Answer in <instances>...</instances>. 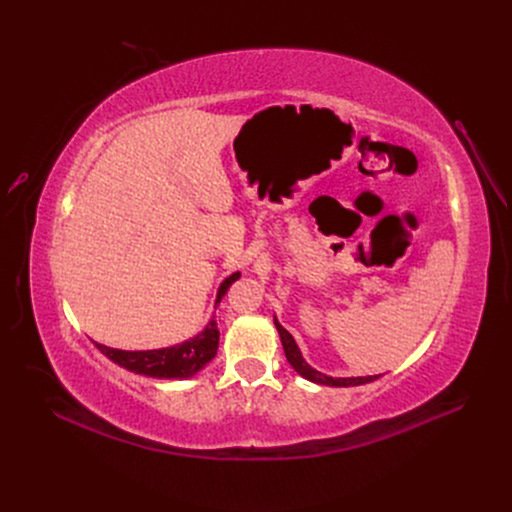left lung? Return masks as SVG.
Returning a JSON list of instances; mask_svg holds the SVG:
<instances>
[{"instance_id": "1", "label": "left lung", "mask_w": 512, "mask_h": 512, "mask_svg": "<svg viewBox=\"0 0 512 512\" xmlns=\"http://www.w3.org/2000/svg\"><path fill=\"white\" fill-rule=\"evenodd\" d=\"M275 327L279 331V337H281V344H283V350H285V356H287V362L294 367L304 379L312 381V383H319V385H331V387H350V385H362V383H369V381H375L379 375H369V377H329V375H323L316 369H312L310 364L302 358V352L296 344V339L291 337L289 331H285L279 321L275 319Z\"/></svg>"}]
</instances>
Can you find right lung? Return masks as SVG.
<instances>
[{"label": "right lung", "instance_id": "1", "mask_svg": "<svg viewBox=\"0 0 512 512\" xmlns=\"http://www.w3.org/2000/svg\"><path fill=\"white\" fill-rule=\"evenodd\" d=\"M239 279V273H233L227 277L221 287H218L216 302L227 294L233 281ZM218 327L216 321H210L202 333L196 337L187 339L183 344L160 348V350H116L102 344H95L104 356H108L118 367H123L131 373L145 375V377H156V379H187L193 377L198 371H202L206 364L216 356L218 350Z\"/></svg>", "mask_w": 512, "mask_h": 512}]
</instances>
